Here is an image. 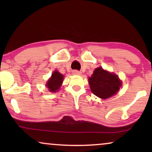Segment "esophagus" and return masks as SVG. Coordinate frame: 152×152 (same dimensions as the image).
Wrapping results in <instances>:
<instances>
[{
    "label": "esophagus",
    "instance_id": "esophagus-1",
    "mask_svg": "<svg viewBox=\"0 0 152 152\" xmlns=\"http://www.w3.org/2000/svg\"><path fill=\"white\" fill-rule=\"evenodd\" d=\"M72 73H73L74 75H81L82 74V72H81L80 71H79V70H75L72 71Z\"/></svg>",
    "mask_w": 152,
    "mask_h": 152
}]
</instances>
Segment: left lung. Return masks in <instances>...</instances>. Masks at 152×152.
<instances>
[{
	"instance_id": "8db88e82",
	"label": "left lung",
	"mask_w": 152,
	"mask_h": 152,
	"mask_svg": "<svg viewBox=\"0 0 152 152\" xmlns=\"http://www.w3.org/2000/svg\"><path fill=\"white\" fill-rule=\"evenodd\" d=\"M91 90L93 94L102 99H107L119 91L122 83L115 74L97 68L88 78Z\"/></svg>"
}]
</instances>
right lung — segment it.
Masks as SVG:
<instances>
[{"instance_id":"1","label":"right lung","mask_w":152,"mask_h":152,"mask_svg":"<svg viewBox=\"0 0 152 152\" xmlns=\"http://www.w3.org/2000/svg\"><path fill=\"white\" fill-rule=\"evenodd\" d=\"M63 75H61L57 70H56L52 75L50 79L48 81L46 86L51 92H56V91L59 90L62 82H63Z\"/></svg>"}]
</instances>
